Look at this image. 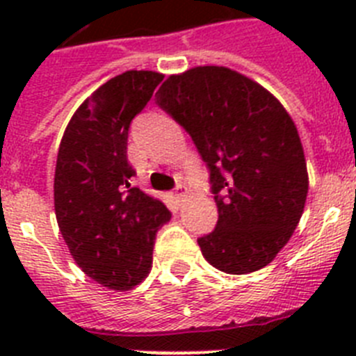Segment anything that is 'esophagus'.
<instances>
[{
    "label": "esophagus",
    "instance_id": "34e87169",
    "mask_svg": "<svg viewBox=\"0 0 356 356\" xmlns=\"http://www.w3.org/2000/svg\"><path fill=\"white\" fill-rule=\"evenodd\" d=\"M185 194H187V188H185V185H178V187H176V191H175V200L176 201H181L184 200V196Z\"/></svg>",
    "mask_w": 356,
    "mask_h": 356
}]
</instances>
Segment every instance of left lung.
Here are the masks:
<instances>
[{
	"label": "left lung",
	"instance_id": "obj_1",
	"mask_svg": "<svg viewBox=\"0 0 356 356\" xmlns=\"http://www.w3.org/2000/svg\"><path fill=\"white\" fill-rule=\"evenodd\" d=\"M155 97L209 168L219 217L212 234L197 238L203 257L228 275L266 267L294 234L308 193L287 110L262 85L219 65L172 74Z\"/></svg>",
	"mask_w": 356,
	"mask_h": 356
}]
</instances>
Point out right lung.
<instances>
[{
	"label": "right lung",
	"mask_w": 356,
	"mask_h": 356,
	"mask_svg": "<svg viewBox=\"0 0 356 356\" xmlns=\"http://www.w3.org/2000/svg\"><path fill=\"white\" fill-rule=\"evenodd\" d=\"M163 80L127 71L74 112L55 168V213L72 259L103 287L128 291L146 278L156 232L171 219L162 201L131 185L128 130Z\"/></svg>",
	"instance_id": "right-lung-1"
}]
</instances>
